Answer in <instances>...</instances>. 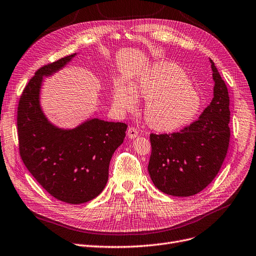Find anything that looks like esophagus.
<instances>
[{
  "label": "esophagus",
  "instance_id": "1",
  "mask_svg": "<svg viewBox=\"0 0 256 256\" xmlns=\"http://www.w3.org/2000/svg\"><path fill=\"white\" fill-rule=\"evenodd\" d=\"M128 136L130 139L136 138V137L138 136V130H137L135 128H132V126L128 128Z\"/></svg>",
  "mask_w": 256,
  "mask_h": 256
}]
</instances>
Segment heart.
<instances>
[{
	"instance_id": "heart-1",
	"label": "heart",
	"mask_w": 256,
	"mask_h": 256,
	"mask_svg": "<svg viewBox=\"0 0 256 256\" xmlns=\"http://www.w3.org/2000/svg\"><path fill=\"white\" fill-rule=\"evenodd\" d=\"M137 96L146 99L144 118L154 130L163 132L180 130L196 118L202 98L186 74L170 62H158L142 73L132 88L118 84L113 104L119 110H132Z\"/></svg>"
}]
</instances>
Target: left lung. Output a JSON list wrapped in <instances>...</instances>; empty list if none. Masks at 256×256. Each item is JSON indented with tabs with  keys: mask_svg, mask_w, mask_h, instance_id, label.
Returning a JSON list of instances; mask_svg holds the SVG:
<instances>
[{
	"mask_svg": "<svg viewBox=\"0 0 256 256\" xmlns=\"http://www.w3.org/2000/svg\"><path fill=\"white\" fill-rule=\"evenodd\" d=\"M214 99L198 120L172 134H150L148 174L154 185L174 196L202 192L218 174L230 140L229 95L225 82L210 60Z\"/></svg>",
	"mask_w": 256,
	"mask_h": 256,
	"instance_id": "1",
	"label": "left lung"
}]
</instances>
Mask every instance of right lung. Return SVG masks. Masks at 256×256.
<instances>
[{"label": "right lung", "instance_id": "obj_1", "mask_svg": "<svg viewBox=\"0 0 256 256\" xmlns=\"http://www.w3.org/2000/svg\"><path fill=\"white\" fill-rule=\"evenodd\" d=\"M75 55L42 66L29 80L20 98L18 132L20 158L44 190L62 202L82 204L104 190L110 158L124 142L128 126L93 118L64 130L42 113V77L64 68Z\"/></svg>", "mask_w": 256, "mask_h": 256}]
</instances>
